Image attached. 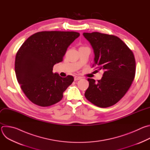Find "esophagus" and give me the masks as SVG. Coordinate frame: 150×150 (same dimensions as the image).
Here are the masks:
<instances>
[{"label": "esophagus", "mask_w": 150, "mask_h": 150, "mask_svg": "<svg viewBox=\"0 0 150 150\" xmlns=\"http://www.w3.org/2000/svg\"><path fill=\"white\" fill-rule=\"evenodd\" d=\"M81 78L80 77V76H75L74 77V80L75 81H77V80H79V79H80Z\"/></svg>", "instance_id": "obj_1"}]
</instances>
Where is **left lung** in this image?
Masks as SVG:
<instances>
[{"label": "left lung", "instance_id": "1", "mask_svg": "<svg viewBox=\"0 0 150 150\" xmlns=\"http://www.w3.org/2000/svg\"><path fill=\"white\" fill-rule=\"evenodd\" d=\"M83 35L94 50L92 67L104 71L97 82L88 78L89 87L85 97L100 108H108L117 103L131 86L136 71L134 53L117 36L98 32Z\"/></svg>", "mask_w": 150, "mask_h": 150}]
</instances>
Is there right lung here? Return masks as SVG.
Returning a JSON list of instances; mask_svg holds the SVG:
<instances>
[{"label":"right lung","instance_id":"add662e5","mask_svg":"<svg viewBox=\"0 0 150 150\" xmlns=\"http://www.w3.org/2000/svg\"><path fill=\"white\" fill-rule=\"evenodd\" d=\"M79 36L74 31H41L20 47L15 57V74L21 90L33 103L48 107L62 99L74 78H62L53 72V68L63 61L68 46Z\"/></svg>","mask_w":150,"mask_h":150}]
</instances>
